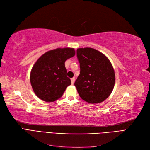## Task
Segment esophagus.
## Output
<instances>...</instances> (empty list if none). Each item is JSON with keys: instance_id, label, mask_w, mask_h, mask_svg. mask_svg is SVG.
Instances as JSON below:
<instances>
[{"instance_id": "34e87169", "label": "esophagus", "mask_w": 150, "mask_h": 150, "mask_svg": "<svg viewBox=\"0 0 150 150\" xmlns=\"http://www.w3.org/2000/svg\"><path fill=\"white\" fill-rule=\"evenodd\" d=\"M71 83H72V84H73L74 83V81H75V78H71Z\"/></svg>"}]
</instances>
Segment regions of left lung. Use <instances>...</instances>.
I'll list each match as a JSON object with an SVG mask.
<instances>
[{"mask_svg": "<svg viewBox=\"0 0 150 150\" xmlns=\"http://www.w3.org/2000/svg\"><path fill=\"white\" fill-rule=\"evenodd\" d=\"M80 74L74 83L80 97L91 104L100 103L110 96L115 83V73L108 58L90 47L77 49Z\"/></svg>", "mask_w": 150, "mask_h": 150, "instance_id": "obj_1", "label": "left lung"}]
</instances>
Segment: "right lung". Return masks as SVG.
Segmentation results:
<instances>
[{"instance_id":"right-lung-1","label":"right lung","mask_w":150,"mask_h":150,"mask_svg":"<svg viewBox=\"0 0 150 150\" xmlns=\"http://www.w3.org/2000/svg\"><path fill=\"white\" fill-rule=\"evenodd\" d=\"M73 48H57L44 53L35 62L30 81L34 93L46 102H53L62 96L71 84L67 77L65 61L75 55Z\"/></svg>"}]
</instances>
